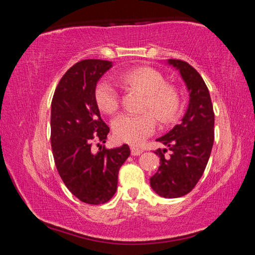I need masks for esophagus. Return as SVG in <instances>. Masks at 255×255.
Listing matches in <instances>:
<instances>
[{
    "instance_id": "1",
    "label": "esophagus",
    "mask_w": 255,
    "mask_h": 255,
    "mask_svg": "<svg viewBox=\"0 0 255 255\" xmlns=\"http://www.w3.org/2000/svg\"><path fill=\"white\" fill-rule=\"evenodd\" d=\"M130 149H131V155H133V156H138V155H140L141 153H143V149L133 147V146H131Z\"/></svg>"
}]
</instances>
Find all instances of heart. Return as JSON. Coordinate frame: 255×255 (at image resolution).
Returning <instances> with one entry per match:
<instances>
[{"label":"heart","mask_w":255,"mask_h":255,"mask_svg":"<svg viewBox=\"0 0 255 255\" xmlns=\"http://www.w3.org/2000/svg\"><path fill=\"white\" fill-rule=\"evenodd\" d=\"M125 86L137 89L145 93L141 114H124L112 122L116 139L132 145L140 144L152 135L156 127V118L161 124L174 122L178 117L181 98L174 85L167 84L161 72L152 67H136L119 75ZM98 107L106 114H115L119 109L120 98L117 86L108 79L98 82L94 89Z\"/></svg>","instance_id":"obj_1"}]
</instances>
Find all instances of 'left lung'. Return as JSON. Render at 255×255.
Masks as SVG:
<instances>
[{
	"label": "left lung",
	"instance_id": "1",
	"mask_svg": "<svg viewBox=\"0 0 255 255\" xmlns=\"http://www.w3.org/2000/svg\"><path fill=\"white\" fill-rule=\"evenodd\" d=\"M169 64L180 71L190 100L182 123L156 139L166 148L155 150L159 167L150 187L164 198H179L191 191L204 174L215 139V114L208 88L197 70L181 59H169Z\"/></svg>",
	"mask_w": 255,
	"mask_h": 255
}]
</instances>
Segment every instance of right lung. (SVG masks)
<instances>
[{
	"instance_id": "obj_1",
	"label": "right lung",
	"mask_w": 255,
	"mask_h": 255,
	"mask_svg": "<svg viewBox=\"0 0 255 255\" xmlns=\"http://www.w3.org/2000/svg\"><path fill=\"white\" fill-rule=\"evenodd\" d=\"M111 62L84 59L60 79L51 101L50 143L55 165L67 189L89 205L109 201L117 191L118 173L130 155L129 146L108 149L94 142L106 143L109 127L101 119L94 99L100 77Z\"/></svg>"
}]
</instances>
